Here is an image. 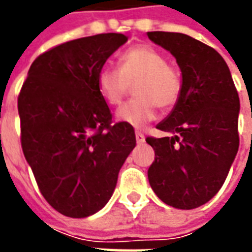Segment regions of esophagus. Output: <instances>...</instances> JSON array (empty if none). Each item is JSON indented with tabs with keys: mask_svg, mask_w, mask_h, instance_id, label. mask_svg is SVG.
Wrapping results in <instances>:
<instances>
[{
	"mask_svg": "<svg viewBox=\"0 0 252 252\" xmlns=\"http://www.w3.org/2000/svg\"><path fill=\"white\" fill-rule=\"evenodd\" d=\"M135 136H136V142L139 143V144H143V143H144V140H146V137H144V135H143L142 132L136 131L135 132Z\"/></svg>",
	"mask_w": 252,
	"mask_h": 252,
	"instance_id": "34e87169",
	"label": "esophagus"
}]
</instances>
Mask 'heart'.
Returning <instances> with one entry per match:
<instances>
[{
    "label": "heart",
    "mask_w": 252,
    "mask_h": 252,
    "mask_svg": "<svg viewBox=\"0 0 252 252\" xmlns=\"http://www.w3.org/2000/svg\"><path fill=\"white\" fill-rule=\"evenodd\" d=\"M135 83L136 98L116 112V119L135 128H143L162 110L174 108L182 92L178 70L167 63V58L158 48L139 44L123 52L119 70L101 67L97 72V89L108 105H119L126 97L129 85Z\"/></svg>",
    "instance_id": "1"
}]
</instances>
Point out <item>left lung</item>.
I'll return each mask as SVG.
<instances>
[{
    "label": "left lung",
    "instance_id": "left-lung-1",
    "mask_svg": "<svg viewBox=\"0 0 252 252\" xmlns=\"http://www.w3.org/2000/svg\"><path fill=\"white\" fill-rule=\"evenodd\" d=\"M147 36L175 58L182 75L178 102L157 126L173 136L146 139L155 151L148 181L164 204L194 209L216 195L238 154V92L212 47L177 32Z\"/></svg>",
    "mask_w": 252,
    "mask_h": 252
}]
</instances>
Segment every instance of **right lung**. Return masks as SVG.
Here are the masks:
<instances>
[{
  "label": "right lung",
  "instance_id": "add662e5",
  "mask_svg": "<svg viewBox=\"0 0 252 252\" xmlns=\"http://www.w3.org/2000/svg\"><path fill=\"white\" fill-rule=\"evenodd\" d=\"M123 33L67 41L31 64L19 95L21 147L47 202L64 216L101 211L136 146L133 126L112 124L97 72L126 43Z\"/></svg>",
  "mask_w": 252,
  "mask_h": 252
}]
</instances>
